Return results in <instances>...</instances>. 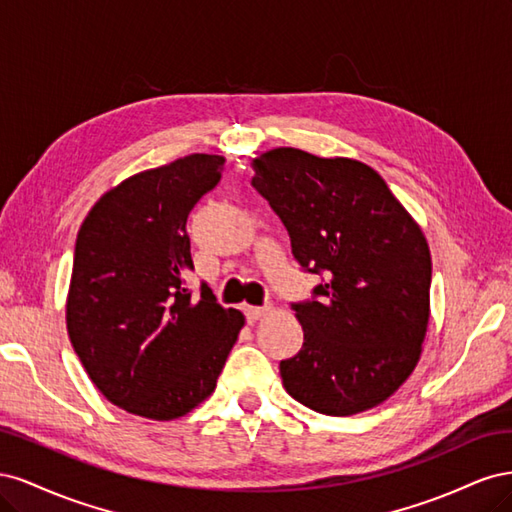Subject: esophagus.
Returning a JSON list of instances; mask_svg holds the SVG:
<instances>
[{
  "label": "esophagus",
  "mask_w": 512,
  "mask_h": 512,
  "mask_svg": "<svg viewBox=\"0 0 512 512\" xmlns=\"http://www.w3.org/2000/svg\"><path fill=\"white\" fill-rule=\"evenodd\" d=\"M267 314V307H254V305H245V316L250 322L258 320Z\"/></svg>",
  "instance_id": "1"
}]
</instances>
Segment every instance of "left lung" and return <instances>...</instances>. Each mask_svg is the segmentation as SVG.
<instances>
[{"mask_svg":"<svg viewBox=\"0 0 512 512\" xmlns=\"http://www.w3.org/2000/svg\"><path fill=\"white\" fill-rule=\"evenodd\" d=\"M252 168L294 260L324 275L312 299L292 303L303 348L280 363L284 389L329 416L376 408L421 359L431 286L423 230L359 160L277 147Z\"/></svg>","mask_w":512,"mask_h":512,"instance_id":"1","label":"left lung"}]
</instances>
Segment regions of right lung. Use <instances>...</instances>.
I'll list each match as a JSON object with an SVG mask.
<instances>
[{
	"instance_id": "obj_1",
	"label": "right lung",
	"mask_w": 512,
	"mask_h": 512,
	"mask_svg": "<svg viewBox=\"0 0 512 512\" xmlns=\"http://www.w3.org/2000/svg\"><path fill=\"white\" fill-rule=\"evenodd\" d=\"M192 153L121 181L91 207L74 247L66 324L98 391L130 414L173 421L213 391L245 324L207 284L194 299L185 224L222 179Z\"/></svg>"
}]
</instances>
